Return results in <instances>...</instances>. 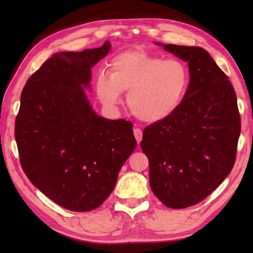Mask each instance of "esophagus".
<instances>
[{"label": "esophagus", "mask_w": 253, "mask_h": 253, "mask_svg": "<svg viewBox=\"0 0 253 253\" xmlns=\"http://www.w3.org/2000/svg\"><path fill=\"white\" fill-rule=\"evenodd\" d=\"M133 135H135L137 142L140 143V141L142 140V130L139 129V128H135V129H133Z\"/></svg>", "instance_id": "esophagus-1"}]
</instances>
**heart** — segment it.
I'll list each match as a JSON object with an SVG mask.
<instances>
[{
    "label": "heart",
    "instance_id": "1",
    "mask_svg": "<svg viewBox=\"0 0 253 253\" xmlns=\"http://www.w3.org/2000/svg\"><path fill=\"white\" fill-rule=\"evenodd\" d=\"M189 84V69L177 58L143 51H127L110 64V74L95 79V93L106 106H115L127 92L129 109L139 120L159 123L178 111Z\"/></svg>",
    "mask_w": 253,
    "mask_h": 253
}]
</instances>
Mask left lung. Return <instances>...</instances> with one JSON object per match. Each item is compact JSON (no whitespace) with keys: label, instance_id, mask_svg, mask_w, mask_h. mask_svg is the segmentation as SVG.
Here are the masks:
<instances>
[{"label":"left lung","instance_id":"1","mask_svg":"<svg viewBox=\"0 0 253 253\" xmlns=\"http://www.w3.org/2000/svg\"><path fill=\"white\" fill-rule=\"evenodd\" d=\"M189 67V84L174 115L144 128L150 187L164 206L202 201L232 170L240 136L237 98L228 77L199 46L157 42Z\"/></svg>","mask_w":253,"mask_h":253}]
</instances>
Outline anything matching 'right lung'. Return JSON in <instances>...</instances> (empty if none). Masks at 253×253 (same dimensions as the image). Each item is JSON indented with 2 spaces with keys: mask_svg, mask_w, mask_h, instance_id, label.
I'll use <instances>...</instances> for the list:
<instances>
[{
  "mask_svg": "<svg viewBox=\"0 0 253 253\" xmlns=\"http://www.w3.org/2000/svg\"><path fill=\"white\" fill-rule=\"evenodd\" d=\"M111 50L53 54L31 75L15 122L26 176L58 206L75 212L100 207L111 195L123 164L136 148L132 124L107 120L91 107V68Z\"/></svg>",
  "mask_w": 253,
  "mask_h": 253,
  "instance_id": "right-lung-1",
  "label": "right lung"
}]
</instances>
